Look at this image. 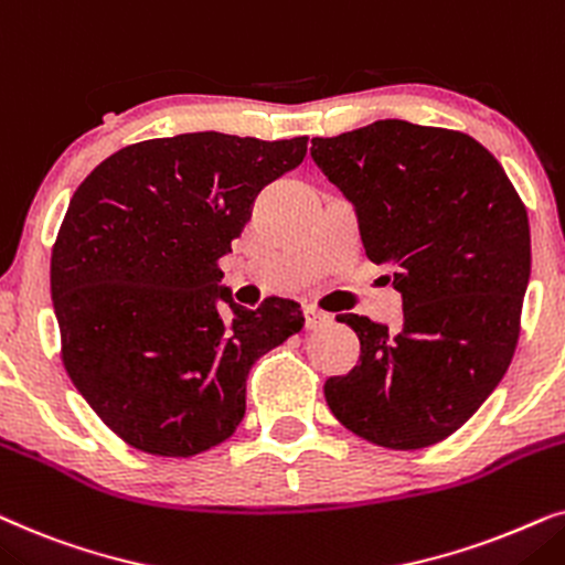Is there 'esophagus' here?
<instances>
[{
  "instance_id": "obj_1",
  "label": "esophagus",
  "mask_w": 565,
  "mask_h": 565,
  "mask_svg": "<svg viewBox=\"0 0 565 565\" xmlns=\"http://www.w3.org/2000/svg\"><path fill=\"white\" fill-rule=\"evenodd\" d=\"M330 315H326L322 310H315V307H307L305 310V330H318L322 326H328Z\"/></svg>"
}]
</instances>
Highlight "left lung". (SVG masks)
I'll return each instance as SVG.
<instances>
[{"instance_id":"left-lung-1","label":"left lung","mask_w":565,"mask_h":565,"mask_svg":"<svg viewBox=\"0 0 565 565\" xmlns=\"http://www.w3.org/2000/svg\"><path fill=\"white\" fill-rule=\"evenodd\" d=\"M312 160L356 209L372 263L403 295L395 330L338 315L359 335V364L326 382L333 416L387 449L452 436L514 356L530 281V220L499 160L468 134L374 120L315 137Z\"/></svg>"}]
</instances>
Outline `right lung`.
Segmentation results:
<instances>
[{"label":"right lung","instance_id":"1","mask_svg":"<svg viewBox=\"0 0 565 565\" xmlns=\"http://www.w3.org/2000/svg\"><path fill=\"white\" fill-rule=\"evenodd\" d=\"M305 154L307 137L180 134L118 149L74 191L51 253L62 361L126 445L160 457L222 445L250 366L302 330L291 299L232 302L220 258Z\"/></svg>","mask_w":565,"mask_h":565}]
</instances>
